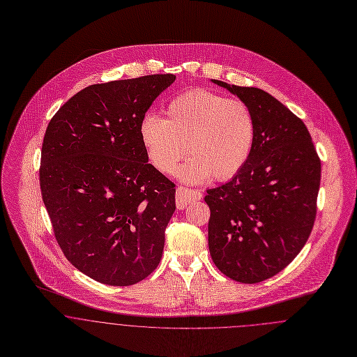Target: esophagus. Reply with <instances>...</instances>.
I'll list each match as a JSON object with an SVG mask.
<instances>
[{"label": "esophagus", "mask_w": 357, "mask_h": 357, "mask_svg": "<svg viewBox=\"0 0 357 357\" xmlns=\"http://www.w3.org/2000/svg\"><path fill=\"white\" fill-rule=\"evenodd\" d=\"M201 196L202 195L197 190L178 188L176 189V206H178V209H185L190 202L197 201L201 198Z\"/></svg>", "instance_id": "1"}]
</instances>
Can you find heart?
<instances>
[{
  "label": "heart",
  "instance_id": "b5f03b06",
  "mask_svg": "<svg viewBox=\"0 0 357 357\" xmlns=\"http://www.w3.org/2000/svg\"><path fill=\"white\" fill-rule=\"evenodd\" d=\"M139 137L160 172L175 174L189 148L193 158L179 169L182 182L195 185L211 176L227 181L250 156L255 120L243 102L193 89L168 104L165 119L146 115L139 124Z\"/></svg>",
  "mask_w": 357,
  "mask_h": 357
}]
</instances>
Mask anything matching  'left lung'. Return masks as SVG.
Returning <instances> with one entry per match:
<instances>
[{
	"label": "left lung",
	"instance_id": "left-lung-1",
	"mask_svg": "<svg viewBox=\"0 0 357 357\" xmlns=\"http://www.w3.org/2000/svg\"><path fill=\"white\" fill-rule=\"evenodd\" d=\"M250 109V156L227 183L208 189V245L215 266L242 283L277 275L304 248L315 216L320 160L308 128L257 87L212 79Z\"/></svg>",
	"mask_w": 357,
	"mask_h": 357
}]
</instances>
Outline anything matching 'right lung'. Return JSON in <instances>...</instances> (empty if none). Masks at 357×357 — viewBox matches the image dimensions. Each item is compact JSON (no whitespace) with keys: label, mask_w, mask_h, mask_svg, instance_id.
I'll return each mask as SVG.
<instances>
[{"label":"right lung","mask_w":357,"mask_h":357,"mask_svg":"<svg viewBox=\"0 0 357 357\" xmlns=\"http://www.w3.org/2000/svg\"><path fill=\"white\" fill-rule=\"evenodd\" d=\"M175 75L91 84L49 121L42 199L56 239L84 275L130 286L159 266L175 185L145 152L139 124Z\"/></svg>","instance_id":"1"}]
</instances>
